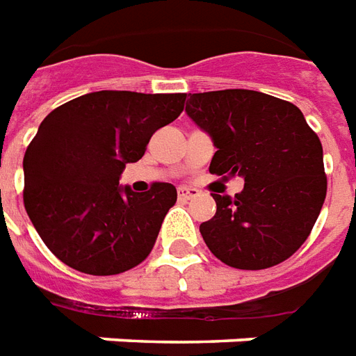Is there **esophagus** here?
Here are the masks:
<instances>
[{
    "instance_id": "34e87169",
    "label": "esophagus",
    "mask_w": 356,
    "mask_h": 356,
    "mask_svg": "<svg viewBox=\"0 0 356 356\" xmlns=\"http://www.w3.org/2000/svg\"><path fill=\"white\" fill-rule=\"evenodd\" d=\"M201 195V191L195 188H188V186H180L178 188V197L180 199H193V197Z\"/></svg>"
}]
</instances>
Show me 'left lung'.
Returning a JSON list of instances; mask_svg holds the SVG:
<instances>
[{"label":"left lung","mask_w":356,"mask_h":356,"mask_svg":"<svg viewBox=\"0 0 356 356\" xmlns=\"http://www.w3.org/2000/svg\"><path fill=\"white\" fill-rule=\"evenodd\" d=\"M186 113L216 146L210 172L245 178L235 197L212 193L199 232L218 260L267 269L305 243L326 197L323 144L294 104L258 90L189 95Z\"/></svg>","instance_id":"obj_1"}]
</instances>
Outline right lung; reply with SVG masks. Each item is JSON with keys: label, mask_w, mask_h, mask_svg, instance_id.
<instances>
[{"label": "right lung", "mask_w": 356, "mask_h": 356, "mask_svg": "<svg viewBox=\"0 0 356 356\" xmlns=\"http://www.w3.org/2000/svg\"><path fill=\"white\" fill-rule=\"evenodd\" d=\"M184 102V92L98 90L41 121L22 163L24 207L58 260L89 275L123 273L146 260L176 188L155 181L136 193L119 178Z\"/></svg>", "instance_id": "obj_1"}]
</instances>
